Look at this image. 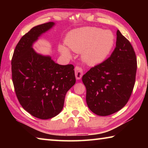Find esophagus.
Segmentation results:
<instances>
[{
	"mask_svg": "<svg viewBox=\"0 0 148 148\" xmlns=\"http://www.w3.org/2000/svg\"><path fill=\"white\" fill-rule=\"evenodd\" d=\"M75 76L77 79H80L83 76V70L79 66L75 67Z\"/></svg>",
	"mask_w": 148,
	"mask_h": 148,
	"instance_id": "34e87169",
	"label": "esophagus"
}]
</instances>
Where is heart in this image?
Returning <instances> with one entry per match:
<instances>
[{
	"mask_svg": "<svg viewBox=\"0 0 148 148\" xmlns=\"http://www.w3.org/2000/svg\"><path fill=\"white\" fill-rule=\"evenodd\" d=\"M66 44L74 52H82V59L89 65H97L103 62L109 56L115 44V36L109 30L97 27H84L72 31L66 39ZM61 54L71 57L70 50L59 46Z\"/></svg>",
	"mask_w": 148,
	"mask_h": 148,
	"instance_id": "obj_1",
	"label": "heart"
}]
</instances>
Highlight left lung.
Returning a JSON list of instances; mask_svg holds the SVG:
<instances>
[{"label":"left lung","instance_id":"obj_1","mask_svg":"<svg viewBox=\"0 0 148 148\" xmlns=\"http://www.w3.org/2000/svg\"><path fill=\"white\" fill-rule=\"evenodd\" d=\"M116 46L106 61L82 77L86 87V102L94 114L106 116L125 106L133 90L137 61L133 47L119 30Z\"/></svg>","mask_w":148,"mask_h":148}]
</instances>
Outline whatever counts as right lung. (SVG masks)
Listing matches in <instances>:
<instances>
[{
    "instance_id": "obj_1",
    "label": "right lung",
    "mask_w": 148,
    "mask_h": 148,
    "mask_svg": "<svg viewBox=\"0 0 148 148\" xmlns=\"http://www.w3.org/2000/svg\"><path fill=\"white\" fill-rule=\"evenodd\" d=\"M53 22L34 27L20 39L12 59V74L16 96L22 107L37 118L58 115L65 95L76 83L72 64L56 63L50 56L37 53L32 45L52 28Z\"/></svg>"
}]
</instances>
